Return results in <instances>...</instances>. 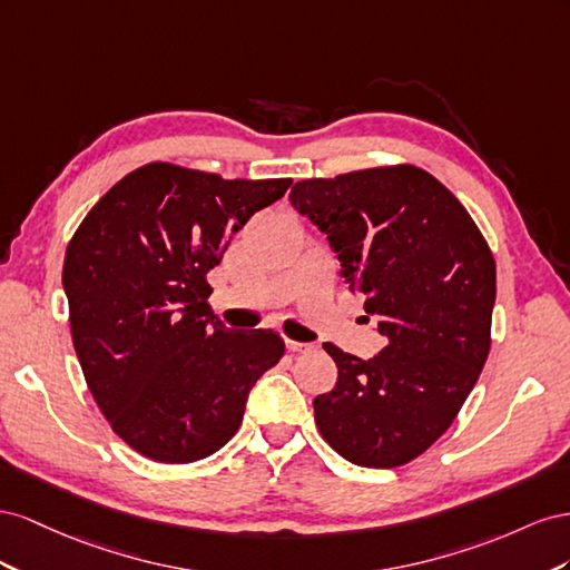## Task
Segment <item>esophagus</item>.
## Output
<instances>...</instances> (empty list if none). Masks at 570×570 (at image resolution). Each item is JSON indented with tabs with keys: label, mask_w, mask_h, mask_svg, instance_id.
Wrapping results in <instances>:
<instances>
[{
	"label": "esophagus",
	"mask_w": 570,
	"mask_h": 570,
	"mask_svg": "<svg viewBox=\"0 0 570 570\" xmlns=\"http://www.w3.org/2000/svg\"><path fill=\"white\" fill-rule=\"evenodd\" d=\"M286 348L294 351V353H305V351H311L313 346H311V344H303V341H291V338H286Z\"/></svg>",
	"instance_id": "1"
}]
</instances>
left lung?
I'll return each mask as SVG.
<instances>
[{
    "label": "left lung",
    "instance_id": "obj_1",
    "mask_svg": "<svg viewBox=\"0 0 570 570\" xmlns=\"http://www.w3.org/2000/svg\"><path fill=\"white\" fill-rule=\"evenodd\" d=\"M288 200L327 236L384 336L367 361L324 344L338 380L313 401L317 428L355 465L409 463L449 430L490 353V246L453 193L411 165L298 181Z\"/></svg>",
    "mask_w": 570,
    "mask_h": 570
}]
</instances>
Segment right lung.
<instances>
[{"label":"right lung","mask_w":570,"mask_h":570,"mask_svg":"<svg viewBox=\"0 0 570 570\" xmlns=\"http://www.w3.org/2000/svg\"><path fill=\"white\" fill-rule=\"evenodd\" d=\"M288 186L153 161L109 188L73 234L61 284L78 363L114 432L142 456L193 463L219 451L284 355L279 334L217 322L205 274Z\"/></svg>","instance_id":"obj_1"}]
</instances>
